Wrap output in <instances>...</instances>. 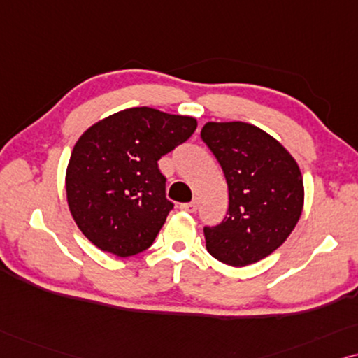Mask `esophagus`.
Masks as SVG:
<instances>
[{
  "mask_svg": "<svg viewBox=\"0 0 358 358\" xmlns=\"http://www.w3.org/2000/svg\"><path fill=\"white\" fill-rule=\"evenodd\" d=\"M183 209V211L187 213H194L198 209V201H192V203H183L182 206H180Z\"/></svg>",
  "mask_w": 358,
  "mask_h": 358,
  "instance_id": "esophagus-1",
  "label": "esophagus"
}]
</instances>
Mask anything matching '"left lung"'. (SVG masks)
<instances>
[{
	"mask_svg": "<svg viewBox=\"0 0 358 358\" xmlns=\"http://www.w3.org/2000/svg\"><path fill=\"white\" fill-rule=\"evenodd\" d=\"M201 139L229 189L227 216L204 226L206 249L231 266L255 264L288 239L301 216L299 166L278 141L247 122H208Z\"/></svg>",
	"mask_w": 358,
	"mask_h": 358,
	"instance_id": "8db88e82",
	"label": "left lung"
}]
</instances>
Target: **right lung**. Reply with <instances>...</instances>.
I'll return each mask as SVG.
<instances>
[{
	"label": "right lung",
	"mask_w": 358,
	"mask_h": 358,
	"mask_svg": "<svg viewBox=\"0 0 358 358\" xmlns=\"http://www.w3.org/2000/svg\"><path fill=\"white\" fill-rule=\"evenodd\" d=\"M196 126L194 117L142 106L113 114L80 137L65 185L71 216L90 242L117 257L154 244L175 206L159 160Z\"/></svg>",
	"instance_id": "1"
}]
</instances>
